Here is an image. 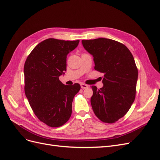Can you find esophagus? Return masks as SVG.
Masks as SVG:
<instances>
[{
    "label": "esophagus",
    "mask_w": 160,
    "mask_h": 160,
    "mask_svg": "<svg viewBox=\"0 0 160 160\" xmlns=\"http://www.w3.org/2000/svg\"><path fill=\"white\" fill-rule=\"evenodd\" d=\"M81 87L82 89H88L89 88V86L88 85L84 84V83H81Z\"/></svg>",
    "instance_id": "1"
}]
</instances>
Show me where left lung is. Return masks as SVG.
I'll use <instances>...</instances> for the list:
<instances>
[{
    "label": "left lung",
    "instance_id": "8db88e82",
    "mask_svg": "<svg viewBox=\"0 0 160 160\" xmlns=\"http://www.w3.org/2000/svg\"><path fill=\"white\" fill-rule=\"evenodd\" d=\"M93 57L95 69L104 74L103 88L92 86L91 104L101 121L112 123L127 113L135 100L138 71L126 46L109 38L82 40Z\"/></svg>",
    "mask_w": 160,
    "mask_h": 160
}]
</instances>
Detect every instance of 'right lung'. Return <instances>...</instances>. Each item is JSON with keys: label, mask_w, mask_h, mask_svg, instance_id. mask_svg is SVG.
Segmentation results:
<instances>
[{"label": "right lung", "mask_w": 160, "mask_h": 160, "mask_svg": "<svg viewBox=\"0 0 160 160\" xmlns=\"http://www.w3.org/2000/svg\"><path fill=\"white\" fill-rule=\"evenodd\" d=\"M79 40L48 38L34 48L24 66L25 92L38 119L52 128L64 125L72 113V102L81 86L62 84L59 76L67 70V55Z\"/></svg>", "instance_id": "1"}]
</instances>
